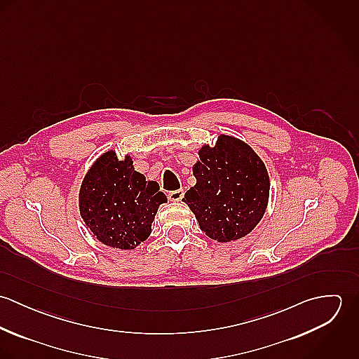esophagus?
<instances>
[{
	"instance_id": "34e87169",
	"label": "esophagus",
	"mask_w": 359,
	"mask_h": 359,
	"mask_svg": "<svg viewBox=\"0 0 359 359\" xmlns=\"http://www.w3.org/2000/svg\"><path fill=\"white\" fill-rule=\"evenodd\" d=\"M182 198H184V191L182 189H177V191H172V192L168 194V199L171 202H180Z\"/></svg>"
}]
</instances>
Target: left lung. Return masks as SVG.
<instances>
[{"label": "left lung", "mask_w": 359, "mask_h": 359, "mask_svg": "<svg viewBox=\"0 0 359 359\" xmlns=\"http://www.w3.org/2000/svg\"><path fill=\"white\" fill-rule=\"evenodd\" d=\"M198 154L196 185L184 202L212 241L225 243L246 236L261 221L269 199L264 161L246 142L224 134Z\"/></svg>", "instance_id": "8db88e82"}]
</instances>
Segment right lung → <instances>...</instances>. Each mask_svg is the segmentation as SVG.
<instances>
[{
    "label": "right lung",
    "instance_id": "obj_1",
    "mask_svg": "<svg viewBox=\"0 0 359 359\" xmlns=\"http://www.w3.org/2000/svg\"><path fill=\"white\" fill-rule=\"evenodd\" d=\"M156 181L135 171L131 156L114 151L101 154L87 171L79 194V208L97 239L123 250L135 249L152 232L158 205L167 202Z\"/></svg>",
    "mask_w": 359,
    "mask_h": 359
}]
</instances>
